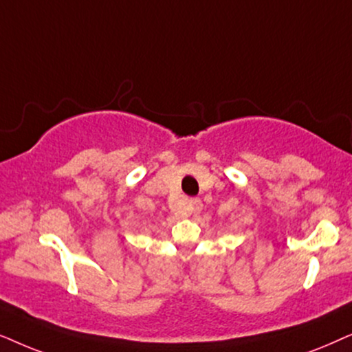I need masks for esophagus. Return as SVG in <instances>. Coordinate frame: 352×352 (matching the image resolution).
Returning a JSON list of instances; mask_svg holds the SVG:
<instances>
[{
    "label": "esophagus",
    "mask_w": 352,
    "mask_h": 352,
    "mask_svg": "<svg viewBox=\"0 0 352 352\" xmlns=\"http://www.w3.org/2000/svg\"><path fill=\"white\" fill-rule=\"evenodd\" d=\"M188 206H190V212L191 214H198L201 209H203V203H201V199H198V198H195V199H190V203H188Z\"/></svg>",
    "instance_id": "esophagus-1"
}]
</instances>
